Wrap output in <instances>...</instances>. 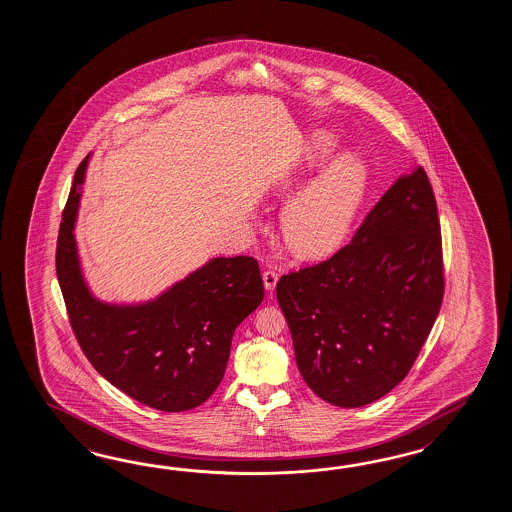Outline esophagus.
Segmentation results:
<instances>
[{
  "instance_id": "obj_1",
  "label": "esophagus",
  "mask_w": 512,
  "mask_h": 512,
  "mask_svg": "<svg viewBox=\"0 0 512 512\" xmlns=\"http://www.w3.org/2000/svg\"><path fill=\"white\" fill-rule=\"evenodd\" d=\"M276 283H278V272L271 271V269L263 272V285L267 291H272L276 287Z\"/></svg>"
}]
</instances>
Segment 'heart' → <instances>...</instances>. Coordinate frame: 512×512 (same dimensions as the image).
I'll list each match as a JSON object with an SVG mask.
<instances>
[{
    "label": "heart",
    "mask_w": 512,
    "mask_h": 512,
    "mask_svg": "<svg viewBox=\"0 0 512 512\" xmlns=\"http://www.w3.org/2000/svg\"><path fill=\"white\" fill-rule=\"evenodd\" d=\"M338 150V139L326 130L307 137L300 161L274 186V196L287 199L307 172L326 163ZM368 172L355 153H342L289 201L283 210L282 230L289 251L298 258L329 256L348 238L366 194Z\"/></svg>",
    "instance_id": "obj_1"
}]
</instances>
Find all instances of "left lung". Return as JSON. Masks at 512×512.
<instances>
[{"mask_svg": "<svg viewBox=\"0 0 512 512\" xmlns=\"http://www.w3.org/2000/svg\"><path fill=\"white\" fill-rule=\"evenodd\" d=\"M443 293L441 227L421 166L393 183L351 243L276 285L305 384L342 408L373 403L403 381Z\"/></svg>", "mask_w": 512, "mask_h": 512, "instance_id": "left-lung-1", "label": "left lung"}]
</instances>
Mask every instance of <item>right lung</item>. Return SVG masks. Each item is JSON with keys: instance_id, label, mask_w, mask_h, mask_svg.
Wrapping results in <instances>:
<instances>
[{"instance_id": "1", "label": "right lung", "mask_w": 512, "mask_h": 512, "mask_svg": "<svg viewBox=\"0 0 512 512\" xmlns=\"http://www.w3.org/2000/svg\"><path fill=\"white\" fill-rule=\"evenodd\" d=\"M86 159L77 168L56 241V276L69 322L93 368L131 399L185 412L216 392L236 327L263 300L258 261L214 258L144 304H108L87 287L75 221Z\"/></svg>"}]
</instances>
